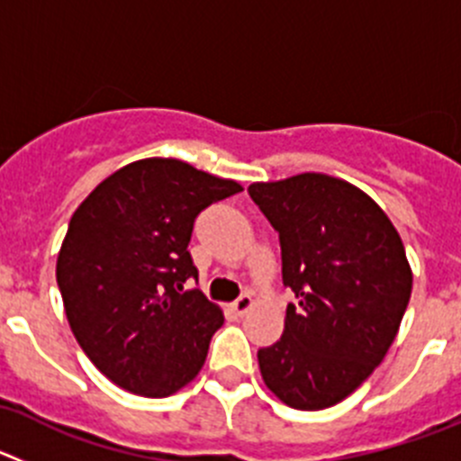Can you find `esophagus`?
<instances>
[{
    "label": "esophagus",
    "mask_w": 461,
    "mask_h": 461,
    "mask_svg": "<svg viewBox=\"0 0 461 461\" xmlns=\"http://www.w3.org/2000/svg\"><path fill=\"white\" fill-rule=\"evenodd\" d=\"M251 307H254V300H251L249 293H242V295H240L238 300L233 303V312L238 313V316H244V313L249 312Z\"/></svg>",
    "instance_id": "obj_1"
}]
</instances>
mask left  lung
<instances>
[{"label": "left lung", "instance_id": "8db88e82", "mask_svg": "<svg viewBox=\"0 0 461 461\" xmlns=\"http://www.w3.org/2000/svg\"><path fill=\"white\" fill-rule=\"evenodd\" d=\"M251 201L279 233L284 335L258 351L267 388L300 411L335 406L381 365L413 286L402 238L365 191L321 173L256 182Z\"/></svg>", "mask_w": 461, "mask_h": 461}]
</instances>
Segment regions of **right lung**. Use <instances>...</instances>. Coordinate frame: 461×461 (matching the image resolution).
Instances as JSON below:
<instances>
[{
    "label": "right lung",
    "mask_w": 461,
    "mask_h": 461,
    "mask_svg": "<svg viewBox=\"0 0 461 461\" xmlns=\"http://www.w3.org/2000/svg\"><path fill=\"white\" fill-rule=\"evenodd\" d=\"M242 191L177 158H142L80 203L57 256L68 325L104 376L142 397L194 381L223 313L189 254L195 217Z\"/></svg>",
    "instance_id": "1"
}]
</instances>
